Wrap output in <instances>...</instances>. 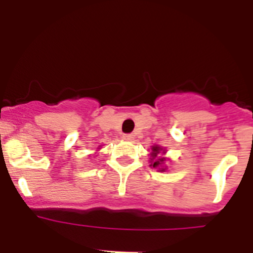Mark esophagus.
<instances>
[{"instance_id":"esophagus-1","label":"esophagus","mask_w":253,"mask_h":253,"mask_svg":"<svg viewBox=\"0 0 253 253\" xmlns=\"http://www.w3.org/2000/svg\"><path fill=\"white\" fill-rule=\"evenodd\" d=\"M124 138H125V140H127V141H132L134 137H133V134L126 133V134H124Z\"/></svg>"}]
</instances>
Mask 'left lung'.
Segmentation results:
<instances>
[{"label": "left lung", "mask_w": 253, "mask_h": 253, "mask_svg": "<svg viewBox=\"0 0 253 253\" xmlns=\"http://www.w3.org/2000/svg\"><path fill=\"white\" fill-rule=\"evenodd\" d=\"M160 151H161V148L157 147V146H153L152 147V152H151V156H152V159H151V166L159 167V169H161L160 171H165L166 169H162V165H164L165 159L159 156Z\"/></svg>", "instance_id": "1"}]
</instances>
